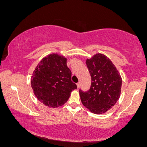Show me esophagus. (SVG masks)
<instances>
[{
    "label": "esophagus",
    "mask_w": 147,
    "mask_h": 147,
    "mask_svg": "<svg viewBox=\"0 0 147 147\" xmlns=\"http://www.w3.org/2000/svg\"><path fill=\"white\" fill-rule=\"evenodd\" d=\"M76 86H77V88H79V87H80V82H78L77 84H76Z\"/></svg>",
    "instance_id": "esophagus-1"
}]
</instances>
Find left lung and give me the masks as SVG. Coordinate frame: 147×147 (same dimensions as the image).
I'll return each mask as SVG.
<instances>
[{
  "mask_svg": "<svg viewBox=\"0 0 147 147\" xmlns=\"http://www.w3.org/2000/svg\"><path fill=\"white\" fill-rule=\"evenodd\" d=\"M91 76V86L86 92L80 90L82 104L95 114L110 109L120 97L122 79L111 60L102 53H96L86 61Z\"/></svg>",
  "mask_w": 147,
  "mask_h": 147,
  "instance_id": "left-lung-1",
  "label": "left lung"
}]
</instances>
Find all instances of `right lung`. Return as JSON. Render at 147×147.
<instances>
[{
	"mask_svg": "<svg viewBox=\"0 0 147 147\" xmlns=\"http://www.w3.org/2000/svg\"><path fill=\"white\" fill-rule=\"evenodd\" d=\"M31 84L37 99L53 108L66 103L77 88L71 81L67 58L57 53L48 55L40 61L33 72Z\"/></svg>",
	"mask_w": 147,
	"mask_h": 147,
	"instance_id": "right-lung-1",
	"label": "right lung"
}]
</instances>
